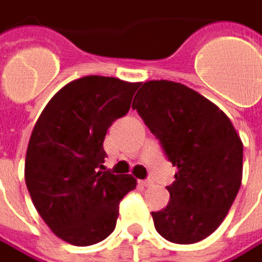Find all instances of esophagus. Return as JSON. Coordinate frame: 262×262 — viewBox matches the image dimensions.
<instances>
[{
	"mask_svg": "<svg viewBox=\"0 0 262 262\" xmlns=\"http://www.w3.org/2000/svg\"><path fill=\"white\" fill-rule=\"evenodd\" d=\"M151 183H152L151 180H139V185H141V186H145V188H146V186H151Z\"/></svg>",
	"mask_w": 262,
	"mask_h": 262,
	"instance_id": "34e87169",
	"label": "esophagus"
}]
</instances>
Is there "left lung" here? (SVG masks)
I'll return each mask as SVG.
<instances>
[{"label": "left lung", "mask_w": 262, "mask_h": 262, "mask_svg": "<svg viewBox=\"0 0 262 262\" xmlns=\"http://www.w3.org/2000/svg\"><path fill=\"white\" fill-rule=\"evenodd\" d=\"M132 108L177 167L167 207L151 212L155 230L173 244H196L222 224L239 192L242 141L222 110L182 83L145 82Z\"/></svg>", "instance_id": "obj_1"}]
</instances>
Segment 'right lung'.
<instances>
[{"mask_svg":"<svg viewBox=\"0 0 262 262\" xmlns=\"http://www.w3.org/2000/svg\"><path fill=\"white\" fill-rule=\"evenodd\" d=\"M141 83L85 76L61 88L36 121L26 152L25 179L42 220L76 246L108 237L120 201L136 188L129 174L105 170L108 127L130 110Z\"/></svg>","mask_w":262,"mask_h":262,"instance_id":"add662e5","label":"right lung"}]
</instances>
